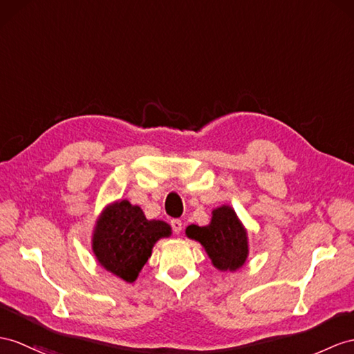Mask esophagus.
Instances as JSON below:
<instances>
[{"mask_svg":"<svg viewBox=\"0 0 354 354\" xmlns=\"http://www.w3.org/2000/svg\"><path fill=\"white\" fill-rule=\"evenodd\" d=\"M171 227H172V231H174L176 234H178V232H182V230H183V223L180 219H172Z\"/></svg>","mask_w":354,"mask_h":354,"instance_id":"1","label":"esophagus"}]
</instances>
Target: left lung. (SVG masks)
<instances>
[{
    "label": "left lung",
    "mask_w": 354,
    "mask_h": 354,
    "mask_svg": "<svg viewBox=\"0 0 354 354\" xmlns=\"http://www.w3.org/2000/svg\"><path fill=\"white\" fill-rule=\"evenodd\" d=\"M186 236L200 242L213 266L223 272L240 269L249 254L248 232L230 205L214 209L209 225H189Z\"/></svg>",
    "instance_id": "obj_1"
}]
</instances>
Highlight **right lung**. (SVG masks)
<instances>
[{
	"label": "right lung",
	"instance_id": "right-lung-1",
	"mask_svg": "<svg viewBox=\"0 0 354 354\" xmlns=\"http://www.w3.org/2000/svg\"><path fill=\"white\" fill-rule=\"evenodd\" d=\"M171 236L163 221H149L141 207L127 200L108 205L93 232V252L103 269L126 282H133L149 261L154 243Z\"/></svg>",
	"mask_w": 354,
	"mask_h": 354
}]
</instances>
